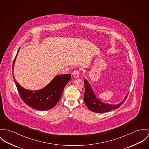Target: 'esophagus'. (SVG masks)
Instances as JSON below:
<instances>
[{
  "instance_id": "esophagus-1",
  "label": "esophagus",
  "mask_w": 149,
  "mask_h": 149,
  "mask_svg": "<svg viewBox=\"0 0 149 149\" xmlns=\"http://www.w3.org/2000/svg\"><path fill=\"white\" fill-rule=\"evenodd\" d=\"M72 75L74 78H78L79 75V70H75L72 72Z\"/></svg>"
}]
</instances>
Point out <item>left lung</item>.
Instances as JSON below:
<instances>
[{"label": "left lung", "mask_w": 149, "mask_h": 149, "mask_svg": "<svg viewBox=\"0 0 149 149\" xmlns=\"http://www.w3.org/2000/svg\"><path fill=\"white\" fill-rule=\"evenodd\" d=\"M84 87H85V93L84 95V103L87 107V108L95 113H105L110 111L112 110L116 109L118 107H119L125 101V100L127 98V97L128 94H127L126 97H125V99L122 101L120 103H119L118 104L113 105V104H109L106 103H104L102 102H100L98 99H97L93 91L90 87V85L87 81L86 79L84 80Z\"/></svg>", "instance_id": "1"}]
</instances>
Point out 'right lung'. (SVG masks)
<instances>
[{
  "instance_id": "right-lung-1",
  "label": "right lung",
  "mask_w": 149,
  "mask_h": 149,
  "mask_svg": "<svg viewBox=\"0 0 149 149\" xmlns=\"http://www.w3.org/2000/svg\"><path fill=\"white\" fill-rule=\"evenodd\" d=\"M17 56V54L13 62V70ZM13 75L20 97L23 101L33 109L41 111L48 110L57 104L61 99L65 86L71 77L70 74L57 75L45 88L40 90L30 91L24 89L19 85L14 77L13 72Z\"/></svg>"
}]
</instances>
